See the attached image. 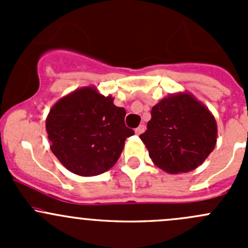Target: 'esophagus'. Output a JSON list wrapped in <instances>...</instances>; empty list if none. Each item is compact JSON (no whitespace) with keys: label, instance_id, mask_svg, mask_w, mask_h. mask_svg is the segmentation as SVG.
Wrapping results in <instances>:
<instances>
[{"label":"esophagus","instance_id":"obj_1","mask_svg":"<svg viewBox=\"0 0 248 248\" xmlns=\"http://www.w3.org/2000/svg\"><path fill=\"white\" fill-rule=\"evenodd\" d=\"M144 131H145V126H144V124H140L139 127H137V128H136V133L137 134H141Z\"/></svg>","mask_w":248,"mask_h":248}]
</instances>
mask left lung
I'll use <instances>...</instances> for the list:
<instances>
[{
	"label": "left lung",
	"instance_id": "left-lung-1",
	"mask_svg": "<svg viewBox=\"0 0 248 248\" xmlns=\"http://www.w3.org/2000/svg\"><path fill=\"white\" fill-rule=\"evenodd\" d=\"M140 139L150 158L169 174L188 172L214 151L217 124L209 109L189 92L172 93L151 110V120Z\"/></svg>",
	"mask_w": 248,
	"mask_h": 248
}]
</instances>
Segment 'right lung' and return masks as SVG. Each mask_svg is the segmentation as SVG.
<instances>
[{
	"label": "right lung",
	"mask_w": 248,
	"mask_h": 248,
	"mask_svg": "<svg viewBox=\"0 0 248 248\" xmlns=\"http://www.w3.org/2000/svg\"><path fill=\"white\" fill-rule=\"evenodd\" d=\"M126 110L94 86L74 90L56 102L46 116L50 149L69 171L96 176L114 167L133 129L124 124Z\"/></svg>",
	"instance_id": "1"
}]
</instances>
